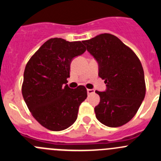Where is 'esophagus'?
I'll use <instances>...</instances> for the list:
<instances>
[{"mask_svg":"<svg viewBox=\"0 0 161 161\" xmlns=\"http://www.w3.org/2000/svg\"><path fill=\"white\" fill-rule=\"evenodd\" d=\"M87 93L88 94H91V93H94V90L93 89H87Z\"/></svg>","mask_w":161,"mask_h":161,"instance_id":"esophagus-1","label":"esophagus"}]
</instances>
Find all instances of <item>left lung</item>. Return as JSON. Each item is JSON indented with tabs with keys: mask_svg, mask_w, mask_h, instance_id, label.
<instances>
[{
	"mask_svg": "<svg viewBox=\"0 0 161 161\" xmlns=\"http://www.w3.org/2000/svg\"><path fill=\"white\" fill-rule=\"evenodd\" d=\"M98 64V76L106 89L96 91L100 102L94 108L102 124L118 127L128 123L141 106L146 93L144 72L135 52L116 36L102 34L83 41Z\"/></svg>",
	"mask_w": 161,
	"mask_h": 161,
	"instance_id": "left-lung-1",
	"label": "left lung"
}]
</instances>
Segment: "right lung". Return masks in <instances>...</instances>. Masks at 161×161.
Instances as JSON below:
<instances>
[{
    "mask_svg": "<svg viewBox=\"0 0 161 161\" xmlns=\"http://www.w3.org/2000/svg\"><path fill=\"white\" fill-rule=\"evenodd\" d=\"M85 51L80 41L51 38L26 64L22 96L33 117L48 130H65L77 119L79 106L87 97V90L83 85L71 89L67 79L70 76L72 59Z\"/></svg>",
    "mask_w": 161,
    "mask_h": 161,
    "instance_id": "add662e5",
    "label": "right lung"
}]
</instances>
